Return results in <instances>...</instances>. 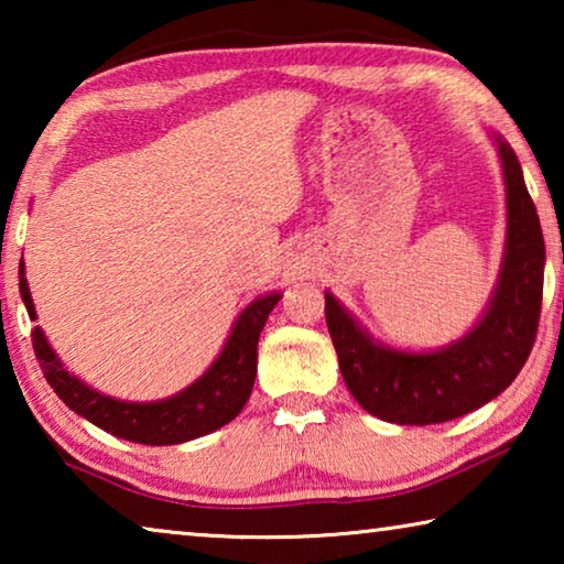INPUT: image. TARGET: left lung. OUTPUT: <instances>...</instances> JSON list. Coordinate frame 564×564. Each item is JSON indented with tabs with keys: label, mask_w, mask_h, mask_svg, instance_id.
Wrapping results in <instances>:
<instances>
[{
	"label": "left lung",
	"mask_w": 564,
	"mask_h": 564,
	"mask_svg": "<svg viewBox=\"0 0 564 564\" xmlns=\"http://www.w3.org/2000/svg\"><path fill=\"white\" fill-rule=\"evenodd\" d=\"M490 139L505 178V253L488 308L463 338L435 350L393 348L326 291L340 376L360 408L388 423L435 425L490 403L518 378L538 336L545 238L518 156L500 133Z\"/></svg>",
	"instance_id": "1"
}]
</instances>
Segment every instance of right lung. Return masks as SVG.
Returning <instances> with one entry per match:
<instances>
[{
	"label": "right lung",
	"instance_id": "right-lung-1",
	"mask_svg": "<svg viewBox=\"0 0 564 564\" xmlns=\"http://www.w3.org/2000/svg\"><path fill=\"white\" fill-rule=\"evenodd\" d=\"M19 293H22L30 318L36 321L24 263H19ZM281 295L283 293L279 291H271L248 303L238 313L228 340L206 373L178 393L151 400V403H129V400L104 395L97 388L69 373L40 326L32 330L34 352L46 383L76 415L87 417L89 423L123 437V441L141 445H178L218 431L241 413L253 390L259 336Z\"/></svg>",
	"mask_w": 564,
	"mask_h": 564
}]
</instances>
